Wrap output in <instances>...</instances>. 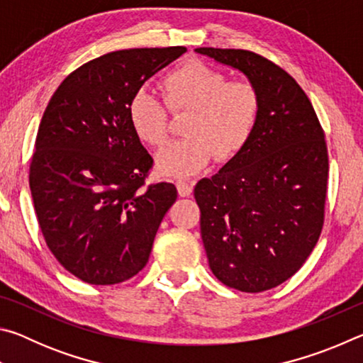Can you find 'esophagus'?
I'll list each match as a JSON object with an SVG mask.
<instances>
[{
    "label": "esophagus",
    "instance_id": "esophagus-1",
    "mask_svg": "<svg viewBox=\"0 0 363 363\" xmlns=\"http://www.w3.org/2000/svg\"><path fill=\"white\" fill-rule=\"evenodd\" d=\"M176 187H177V192H179L181 196H189L194 190V182L187 181V179H179L176 182Z\"/></svg>",
    "mask_w": 363,
    "mask_h": 363
}]
</instances>
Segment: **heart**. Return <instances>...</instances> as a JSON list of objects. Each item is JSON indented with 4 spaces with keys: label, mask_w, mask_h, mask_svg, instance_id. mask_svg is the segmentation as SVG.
<instances>
[{
    "label": "heart",
    "mask_w": 363,
    "mask_h": 363,
    "mask_svg": "<svg viewBox=\"0 0 363 363\" xmlns=\"http://www.w3.org/2000/svg\"><path fill=\"white\" fill-rule=\"evenodd\" d=\"M162 94L171 112H187L182 123L187 136L171 140L157 153V167L168 176L199 173L214 155L218 162H229L250 143L259 121L256 86L248 79H227L224 72L201 60H187L168 72ZM164 104L153 91L139 89L128 106L133 131L147 145H160L167 136Z\"/></svg>",
    "instance_id": "heart-1"
}]
</instances>
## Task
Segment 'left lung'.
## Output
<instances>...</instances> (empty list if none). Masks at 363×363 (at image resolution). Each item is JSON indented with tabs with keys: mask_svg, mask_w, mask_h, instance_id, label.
<instances>
[{
	"mask_svg": "<svg viewBox=\"0 0 363 363\" xmlns=\"http://www.w3.org/2000/svg\"><path fill=\"white\" fill-rule=\"evenodd\" d=\"M195 51L245 73L261 96L250 143L194 189L213 274L238 291L261 293L296 274L320 237L325 133L296 79L269 59L245 49Z\"/></svg>",
	"mask_w": 363,
	"mask_h": 363,
	"instance_id": "1",
	"label": "left lung"
}]
</instances>
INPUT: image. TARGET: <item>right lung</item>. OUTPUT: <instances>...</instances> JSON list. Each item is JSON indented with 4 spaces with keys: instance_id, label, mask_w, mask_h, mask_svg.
I'll return each mask as SVG.
<instances>
[{
    "instance_id": "add662e5",
    "label": "right lung",
    "mask_w": 363,
    "mask_h": 363,
    "mask_svg": "<svg viewBox=\"0 0 363 363\" xmlns=\"http://www.w3.org/2000/svg\"><path fill=\"white\" fill-rule=\"evenodd\" d=\"M187 49L113 51L72 72L43 113L30 163V190L48 248L91 285H113L143 270L174 184L145 187L153 167L128 118L147 79Z\"/></svg>"
}]
</instances>
